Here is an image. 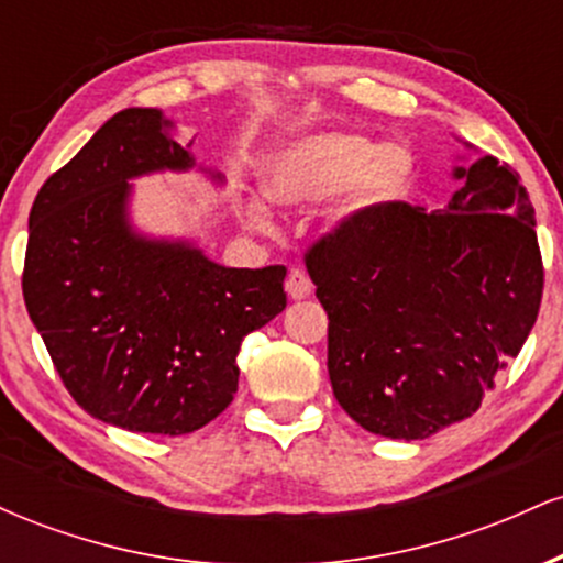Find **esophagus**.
Instances as JSON below:
<instances>
[{
    "label": "esophagus",
    "instance_id": "obj_1",
    "mask_svg": "<svg viewBox=\"0 0 563 563\" xmlns=\"http://www.w3.org/2000/svg\"><path fill=\"white\" fill-rule=\"evenodd\" d=\"M286 290H288L290 299L301 301L312 294V280H309V275L301 273V269H290L288 280H286Z\"/></svg>",
    "mask_w": 563,
    "mask_h": 563
}]
</instances>
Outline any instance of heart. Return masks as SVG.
<instances>
[{
    "label": "heart",
    "mask_w": 563,
    "mask_h": 563,
    "mask_svg": "<svg viewBox=\"0 0 563 563\" xmlns=\"http://www.w3.org/2000/svg\"><path fill=\"white\" fill-rule=\"evenodd\" d=\"M418 179L416 153L399 142L378 145L357 132H318L288 142L262 169L264 196L280 206L320 203L339 196V219H360L410 196ZM249 228L269 230V211L245 200Z\"/></svg>",
    "instance_id": "obj_1"
}]
</instances>
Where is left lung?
<instances>
[{
    "label": "left lung",
    "mask_w": 563,
    "mask_h": 563,
    "mask_svg": "<svg viewBox=\"0 0 563 563\" xmlns=\"http://www.w3.org/2000/svg\"><path fill=\"white\" fill-rule=\"evenodd\" d=\"M461 145L444 209L346 219L307 254L333 394L371 434L412 442L466 421L538 320L532 200L506 164Z\"/></svg>",
    "instance_id": "1"
}]
</instances>
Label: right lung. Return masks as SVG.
Returning a JSON list of instances; mask_svg holds the SVG:
<instances>
[{"label": "right lung", "mask_w": 563, "mask_h": 563, "mask_svg": "<svg viewBox=\"0 0 563 563\" xmlns=\"http://www.w3.org/2000/svg\"><path fill=\"white\" fill-rule=\"evenodd\" d=\"M200 172L192 140L158 108L106 121L42 185L29 217L23 299L70 397L140 434H190L232 402L238 349L286 309V267L238 269L196 238L151 235L132 217L134 179Z\"/></svg>", "instance_id": "add662e5"}]
</instances>
